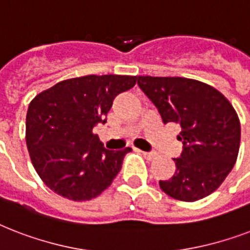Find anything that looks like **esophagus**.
<instances>
[{"label": "esophagus", "instance_id": "obj_1", "mask_svg": "<svg viewBox=\"0 0 250 250\" xmlns=\"http://www.w3.org/2000/svg\"><path fill=\"white\" fill-rule=\"evenodd\" d=\"M139 152H140L141 154H143V156H144L145 158H146V160H149V161H152V160H154V158H156V154H154V153L141 152V150H139Z\"/></svg>", "mask_w": 250, "mask_h": 250}]
</instances>
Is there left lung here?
Instances as JSON below:
<instances>
[{
    "label": "left lung",
    "mask_w": 250,
    "mask_h": 250,
    "mask_svg": "<svg viewBox=\"0 0 250 250\" xmlns=\"http://www.w3.org/2000/svg\"><path fill=\"white\" fill-rule=\"evenodd\" d=\"M137 84L160 111L164 123H178L183 143L174 158V176L161 189L179 201L193 202L218 189L232 170L240 146V121L218 89L178 76H137Z\"/></svg>",
    "instance_id": "left-lung-1"
}]
</instances>
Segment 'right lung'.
Wrapping results in <instances>:
<instances>
[{
    "label": "right lung",
    "instance_id": "add662e5",
    "mask_svg": "<svg viewBox=\"0 0 250 250\" xmlns=\"http://www.w3.org/2000/svg\"><path fill=\"white\" fill-rule=\"evenodd\" d=\"M137 76L85 75L42 90L28 106L25 141L37 175L53 192L72 201L101 194L121 171L132 149L107 150L93 133L105 123L118 94Z\"/></svg>",
    "mask_w": 250,
    "mask_h": 250
}]
</instances>
